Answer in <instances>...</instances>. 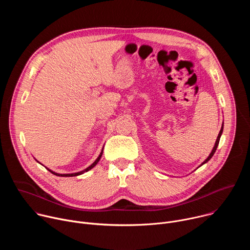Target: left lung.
Wrapping results in <instances>:
<instances>
[{
    "label": "left lung",
    "instance_id": "obj_1",
    "mask_svg": "<svg viewBox=\"0 0 250 250\" xmlns=\"http://www.w3.org/2000/svg\"><path fill=\"white\" fill-rule=\"evenodd\" d=\"M223 129H224V123H223V125H222V128H221V130H220V133H219V135H218V138H217V140H216V144H215V146H213V148H212V150H211V152L209 153V155L208 156V158L200 165V166H202L203 164H205V163H207L211 157H212V155L215 154V152H216V150H217V147H218V146H219V142H220V138H221V135H222V133H223ZM199 166V167H200Z\"/></svg>",
    "mask_w": 250,
    "mask_h": 250
}]
</instances>
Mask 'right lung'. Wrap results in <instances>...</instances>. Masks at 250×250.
<instances>
[{
    "label": "right lung",
    "instance_id": "1",
    "mask_svg": "<svg viewBox=\"0 0 250 250\" xmlns=\"http://www.w3.org/2000/svg\"><path fill=\"white\" fill-rule=\"evenodd\" d=\"M102 154H103V149H102V151H101V153H100V155L98 156V158L95 160V162H93L89 167H87L85 170H83V171H80V172H77V173H72V174H59V173H56V172H53L52 170H50V169H48L47 168V170L49 171V172H51L52 174H54V175H56V176H61V177H73V176H78V175H81V174H83V173H85V172H87V171H89V170H91L93 167H95L96 165H97V163L99 162V160H100V158L102 157ZM39 162V161H38Z\"/></svg>",
    "mask_w": 250,
    "mask_h": 250
}]
</instances>
